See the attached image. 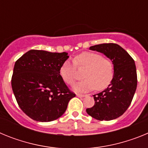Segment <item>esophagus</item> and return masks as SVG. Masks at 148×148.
Listing matches in <instances>:
<instances>
[{
	"instance_id": "1",
	"label": "esophagus",
	"mask_w": 148,
	"mask_h": 148,
	"mask_svg": "<svg viewBox=\"0 0 148 148\" xmlns=\"http://www.w3.org/2000/svg\"><path fill=\"white\" fill-rule=\"evenodd\" d=\"M76 95H77V96H78V97H80V98L85 97V96H87V95H83V94H80V93L76 94Z\"/></svg>"
}]
</instances>
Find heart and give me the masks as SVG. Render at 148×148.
Here are the masks:
<instances>
[{
	"mask_svg": "<svg viewBox=\"0 0 148 148\" xmlns=\"http://www.w3.org/2000/svg\"><path fill=\"white\" fill-rule=\"evenodd\" d=\"M76 66L86 68L83 81L74 87L78 92H87L95 88L102 90L108 87L113 77V66L109 59L97 53L86 52L78 55L75 63L66 60L60 69V75L66 84L72 85L77 79Z\"/></svg>",
	"mask_w": 148,
	"mask_h": 148,
	"instance_id": "heart-1",
	"label": "heart"
}]
</instances>
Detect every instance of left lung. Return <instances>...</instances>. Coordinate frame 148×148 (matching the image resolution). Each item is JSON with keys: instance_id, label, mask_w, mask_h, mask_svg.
<instances>
[{"instance_id": "obj_1", "label": "left lung", "mask_w": 148, "mask_h": 148, "mask_svg": "<svg viewBox=\"0 0 148 148\" xmlns=\"http://www.w3.org/2000/svg\"><path fill=\"white\" fill-rule=\"evenodd\" d=\"M90 49L103 53L109 58L113 62L114 74L108 88L92 95L95 104L86 111L99 121L117 119L129 108L136 90L134 60L121 47L113 43L92 46Z\"/></svg>"}]
</instances>
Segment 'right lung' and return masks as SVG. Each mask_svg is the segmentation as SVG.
<instances>
[{"label":"right lung","mask_w":148,"mask_h":148,"mask_svg":"<svg viewBox=\"0 0 148 148\" xmlns=\"http://www.w3.org/2000/svg\"><path fill=\"white\" fill-rule=\"evenodd\" d=\"M68 53L31 49L14 66L12 88L23 113L37 121H51L61 117L75 94L60 75Z\"/></svg>","instance_id":"right-lung-1"}]
</instances>
